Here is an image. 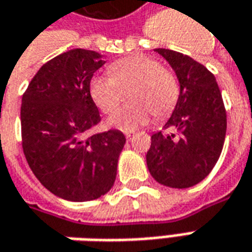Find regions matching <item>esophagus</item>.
Wrapping results in <instances>:
<instances>
[{
  "instance_id": "34e87169",
  "label": "esophagus",
  "mask_w": 252,
  "mask_h": 252,
  "mask_svg": "<svg viewBox=\"0 0 252 252\" xmlns=\"http://www.w3.org/2000/svg\"><path fill=\"white\" fill-rule=\"evenodd\" d=\"M125 136H126V138H127V140H130V138H131V136H133V133H130V131H126V133H125Z\"/></svg>"
}]
</instances>
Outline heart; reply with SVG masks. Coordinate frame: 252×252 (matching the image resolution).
Returning <instances> with one entry per match:
<instances>
[{"label":"heart","instance_id":"b5f03b06","mask_svg":"<svg viewBox=\"0 0 252 252\" xmlns=\"http://www.w3.org/2000/svg\"><path fill=\"white\" fill-rule=\"evenodd\" d=\"M111 75L93 76L89 94L104 114L112 112L129 91L131 102L119 108L108 125L131 131L148 122L151 112L163 118L172 112L179 98V84L169 70L157 59L137 54L119 59L109 66Z\"/></svg>","mask_w":252,"mask_h":252}]
</instances>
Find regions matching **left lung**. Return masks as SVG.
I'll list each match as a JSON object with an SVG mask.
<instances>
[{"label": "left lung", "mask_w": 252, "mask_h": 252, "mask_svg": "<svg viewBox=\"0 0 252 252\" xmlns=\"http://www.w3.org/2000/svg\"><path fill=\"white\" fill-rule=\"evenodd\" d=\"M175 70L180 86L176 106L165 127L176 131L151 136L147 166L151 176L172 189L200 183L214 169L223 148L226 111L215 76L189 55L157 48Z\"/></svg>", "instance_id": "obj_1"}]
</instances>
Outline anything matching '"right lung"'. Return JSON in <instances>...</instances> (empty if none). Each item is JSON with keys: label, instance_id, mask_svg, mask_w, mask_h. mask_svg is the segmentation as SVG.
Returning a JSON list of instances; mask_svg holds the SVG:
<instances>
[{"label": "right lung", "instance_id": "obj_1", "mask_svg": "<svg viewBox=\"0 0 252 252\" xmlns=\"http://www.w3.org/2000/svg\"><path fill=\"white\" fill-rule=\"evenodd\" d=\"M104 55L75 48L40 67L22 97L23 153L40 183L59 198L91 201L115 183L126 137L119 130L87 136L99 123L89 83Z\"/></svg>", "mask_w": 252, "mask_h": 252}]
</instances>
